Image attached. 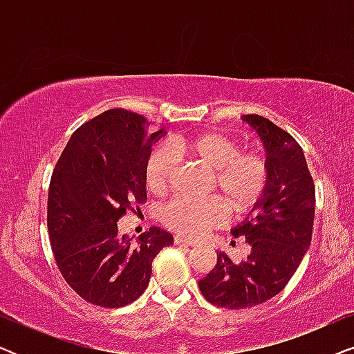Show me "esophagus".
Masks as SVG:
<instances>
[{
  "instance_id": "34e87169",
  "label": "esophagus",
  "mask_w": 354,
  "mask_h": 354,
  "mask_svg": "<svg viewBox=\"0 0 354 354\" xmlns=\"http://www.w3.org/2000/svg\"><path fill=\"white\" fill-rule=\"evenodd\" d=\"M174 243H176V245H183V246H195L196 241L188 240V239H185V236L176 235V236H174Z\"/></svg>"
}]
</instances>
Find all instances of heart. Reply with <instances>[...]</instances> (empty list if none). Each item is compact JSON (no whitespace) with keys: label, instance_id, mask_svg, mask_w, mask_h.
I'll return each mask as SVG.
<instances>
[{"label":"heart","instance_id":"obj_1","mask_svg":"<svg viewBox=\"0 0 354 354\" xmlns=\"http://www.w3.org/2000/svg\"><path fill=\"white\" fill-rule=\"evenodd\" d=\"M178 153L212 169L211 190L219 196L176 198L162 209L167 229L185 236H201L225 221L229 208L236 216L258 209L268 196L272 169L266 156L241 151V143L232 135L205 130L174 143ZM178 167L177 156L169 147H158L149 154L145 178L149 192L164 195L172 187Z\"/></svg>","mask_w":354,"mask_h":354}]
</instances>
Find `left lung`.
<instances>
[{
    "instance_id": "obj_1",
    "label": "left lung",
    "mask_w": 354,
    "mask_h": 354,
    "mask_svg": "<svg viewBox=\"0 0 354 354\" xmlns=\"http://www.w3.org/2000/svg\"><path fill=\"white\" fill-rule=\"evenodd\" d=\"M241 119L263 140L272 182L258 216L232 230L251 246L248 258L235 264L219 253L214 269L198 282L207 301L227 309L256 306L282 292L311 243L316 205L314 180L297 140L263 115Z\"/></svg>"
}]
</instances>
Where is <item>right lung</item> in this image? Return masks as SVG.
Returning <instances> with one entry per match:
<instances>
[{
    "instance_id": "obj_1",
    "label": "right lung",
    "mask_w": 354,
    "mask_h": 354,
    "mask_svg": "<svg viewBox=\"0 0 354 354\" xmlns=\"http://www.w3.org/2000/svg\"><path fill=\"white\" fill-rule=\"evenodd\" d=\"M154 130L143 115L109 109L80 125L57 159L48 190V232L57 269L85 301L132 303L148 287L169 232L151 227L132 245L118 221L147 201L145 167Z\"/></svg>"
}]
</instances>
